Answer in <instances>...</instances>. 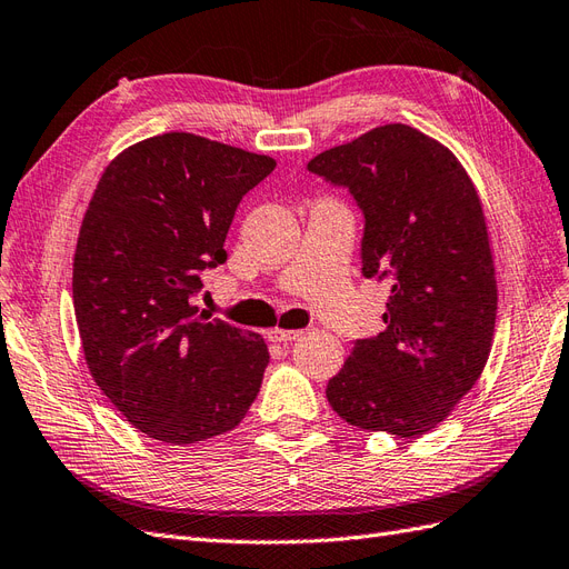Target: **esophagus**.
Here are the masks:
<instances>
[{
  "label": "esophagus",
  "mask_w": 569,
  "mask_h": 569,
  "mask_svg": "<svg viewBox=\"0 0 569 569\" xmlns=\"http://www.w3.org/2000/svg\"><path fill=\"white\" fill-rule=\"evenodd\" d=\"M301 335H303L301 330H282V328L268 330V337L272 342H295V340H299Z\"/></svg>",
  "instance_id": "obj_1"
}]
</instances>
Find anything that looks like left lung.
<instances>
[{
  "label": "left lung",
  "instance_id": "8db88e82",
  "mask_svg": "<svg viewBox=\"0 0 569 569\" xmlns=\"http://www.w3.org/2000/svg\"><path fill=\"white\" fill-rule=\"evenodd\" d=\"M309 172L355 196L363 278L390 280L386 330L355 342L328 402L363 431L419 438L473 388L493 342L498 287L479 193L448 148L407 124L320 152Z\"/></svg>",
  "mask_w": 569,
  "mask_h": 569
}]
</instances>
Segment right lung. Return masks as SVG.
Instances as JSON below:
<instances>
[{"mask_svg": "<svg viewBox=\"0 0 569 569\" xmlns=\"http://www.w3.org/2000/svg\"><path fill=\"white\" fill-rule=\"evenodd\" d=\"M268 156L172 131L107 164L73 256V311L104 397L148 438L191 445L247 417L268 345L198 313L201 272L227 260L237 206Z\"/></svg>", "mask_w": 569, "mask_h": 569, "instance_id": "1", "label": "right lung"}]
</instances>
